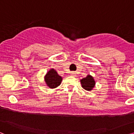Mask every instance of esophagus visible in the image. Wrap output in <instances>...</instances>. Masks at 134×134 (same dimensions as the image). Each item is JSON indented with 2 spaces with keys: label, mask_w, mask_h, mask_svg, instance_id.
<instances>
[{
  "label": "esophagus",
  "mask_w": 134,
  "mask_h": 134,
  "mask_svg": "<svg viewBox=\"0 0 134 134\" xmlns=\"http://www.w3.org/2000/svg\"><path fill=\"white\" fill-rule=\"evenodd\" d=\"M70 75L72 76H76V74L75 72H71L70 73Z\"/></svg>",
  "instance_id": "esophagus-1"
}]
</instances>
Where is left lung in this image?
<instances>
[{
    "label": "left lung",
    "instance_id": "left-lung-1",
    "mask_svg": "<svg viewBox=\"0 0 134 134\" xmlns=\"http://www.w3.org/2000/svg\"><path fill=\"white\" fill-rule=\"evenodd\" d=\"M82 88L85 90L90 91L93 90L96 86V81L94 79L93 76L91 75H88L86 77L80 80Z\"/></svg>",
    "mask_w": 134,
    "mask_h": 134
}]
</instances>
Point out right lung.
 Instances as JSON below:
<instances>
[{"label":"right lung","mask_w":134,"mask_h":134,"mask_svg":"<svg viewBox=\"0 0 134 134\" xmlns=\"http://www.w3.org/2000/svg\"><path fill=\"white\" fill-rule=\"evenodd\" d=\"M44 80L48 87L51 89H54L60 85L62 77L58 74L56 70L51 69L46 72L44 76Z\"/></svg>","instance_id":"add662e5"}]
</instances>
